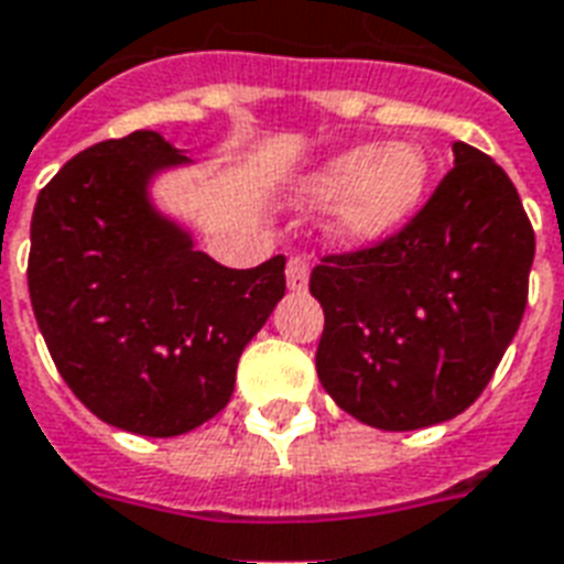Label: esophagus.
Listing matches in <instances>:
<instances>
[{"label": "esophagus", "mask_w": 564, "mask_h": 564, "mask_svg": "<svg viewBox=\"0 0 564 564\" xmlns=\"http://www.w3.org/2000/svg\"><path fill=\"white\" fill-rule=\"evenodd\" d=\"M288 288H291L294 294H303L308 288L306 258H291V261H288Z\"/></svg>", "instance_id": "esophagus-1"}]
</instances>
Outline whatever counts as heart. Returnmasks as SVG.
I'll use <instances>...</instances> for the list:
<instances>
[{
	"label": "heart",
	"mask_w": 564,
	"mask_h": 564,
	"mask_svg": "<svg viewBox=\"0 0 564 564\" xmlns=\"http://www.w3.org/2000/svg\"><path fill=\"white\" fill-rule=\"evenodd\" d=\"M431 156L419 142L350 145L297 177L303 207H333L329 231L345 247H375L404 228L425 202Z\"/></svg>",
	"instance_id": "obj_1"
}]
</instances>
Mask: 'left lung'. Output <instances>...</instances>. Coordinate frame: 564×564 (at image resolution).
<instances>
[{
    "label": "left lung",
    "mask_w": 564,
    "mask_h": 564,
    "mask_svg": "<svg viewBox=\"0 0 564 564\" xmlns=\"http://www.w3.org/2000/svg\"><path fill=\"white\" fill-rule=\"evenodd\" d=\"M404 231L324 258L308 291L324 308L317 378L380 431L448 422L481 395L527 308L535 235L514 184L467 142Z\"/></svg>",
    "instance_id": "8db88e82"
}]
</instances>
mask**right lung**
I'll return each mask as SVG.
<instances>
[{
    "mask_svg": "<svg viewBox=\"0 0 564 564\" xmlns=\"http://www.w3.org/2000/svg\"><path fill=\"white\" fill-rule=\"evenodd\" d=\"M193 160L156 130L106 139L41 189L29 297L58 375L106 425L177 437L235 392L237 359L285 297V258L231 270L154 202Z\"/></svg>",
    "mask_w": 564,
    "mask_h": 564,
    "instance_id": "1",
    "label": "right lung"
}]
</instances>
